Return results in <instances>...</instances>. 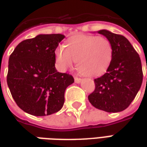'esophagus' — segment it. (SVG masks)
I'll list each match as a JSON object with an SVG mask.
<instances>
[{
	"label": "esophagus",
	"mask_w": 147,
	"mask_h": 147,
	"mask_svg": "<svg viewBox=\"0 0 147 147\" xmlns=\"http://www.w3.org/2000/svg\"><path fill=\"white\" fill-rule=\"evenodd\" d=\"M81 81H82V79L78 78V77H75V83H81Z\"/></svg>",
	"instance_id": "1"
}]
</instances>
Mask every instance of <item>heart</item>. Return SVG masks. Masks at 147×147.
I'll use <instances>...</instances> for the list:
<instances>
[{
	"instance_id": "heart-1",
	"label": "heart",
	"mask_w": 147,
	"mask_h": 147,
	"mask_svg": "<svg viewBox=\"0 0 147 147\" xmlns=\"http://www.w3.org/2000/svg\"><path fill=\"white\" fill-rule=\"evenodd\" d=\"M113 54L112 43L103 36L80 34L71 38L67 47L60 45L56 60L61 70L71 67L77 61V67L86 76L104 74L111 64Z\"/></svg>"
}]
</instances>
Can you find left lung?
<instances>
[{"label":"left lung","mask_w":147,"mask_h":147,"mask_svg":"<svg viewBox=\"0 0 147 147\" xmlns=\"http://www.w3.org/2000/svg\"><path fill=\"white\" fill-rule=\"evenodd\" d=\"M113 45V54L106 73L94 80L95 89L88 99L93 106L108 113L126 109L142 83V63L139 55L123 35L101 30ZM147 69V66H146Z\"/></svg>","instance_id":"8db88e82"}]
</instances>
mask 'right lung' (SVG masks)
<instances>
[{"mask_svg": "<svg viewBox=\"0 0 147 147\" xmlns=\"http://www.w3.org/2000/svg\"><path fill=\"white\" fill-rule=\"evenodd\" d=\"M64 38L61 34H38L26 39L9 57L7 83L20 108L37 117L61 110L72 76L58 72L55 51Z\"/></svg>", "mask_w": 147, "mask_h": 147, "instance_id": "1", "label": "right lung"}]
</instances>
